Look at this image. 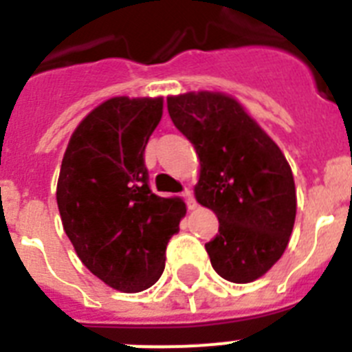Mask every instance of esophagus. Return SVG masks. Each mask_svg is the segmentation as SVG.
<instances>
[{"instance_id": "34e87169", "label": "esophagus", "mask_w": 352, "mask_h": 352, "mask_svg": "<svg viewBox=\"0 0 352 352\" xmlns=\"http://www.w3.org/2000/svg\"><path fill=\"white\" fill-rule=\"evenodd\" d=\"M183 197H185L186 201V206H188V210H195L197 208V203H195V199H194V194H192L190 188H186L185 192H183Z\"/></svg>"}]
</instances>
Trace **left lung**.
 Returning <instances> with one entry per match:
<instances>
[{"label": "left lung", "mask_w": 352, "mask_h": 352, "mask_svg": "<svg viewBox=\"0 0 352 352\" xmlns=\"http://www.w3.org/2000/svg\"><path fill=\"white\" fill-rule=\"evenodd\" d=\"M174 126L199 158L195 201L219 219L206 243L211 266L248 284L284 256L296 219V186L287 158L234 96L186 91L167 96Z\"/></svg>", "instance_id": "8db88e82"}]
</instances>
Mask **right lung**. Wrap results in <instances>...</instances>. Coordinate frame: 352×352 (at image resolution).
Wrapping results in <instances>:
<instances>
[{
    "instance_id": "add662e5",
    "label": "right lung",
    "mask_w": 352,
    "mask_h": 352,
    "mask_svg": "<svg viewBox=\"0 0 352 352\" xmlns=\"http://www.w3.org/2000/svg\"><path fill=\"white\" fill-rule=\"evenodd\" d=\"M164 114V96H113L72 133L56 201L82 264L109 287L141 292L166 268V247L186 206L148 186L144 148Z\"/></svg>"
}]
</instances>
